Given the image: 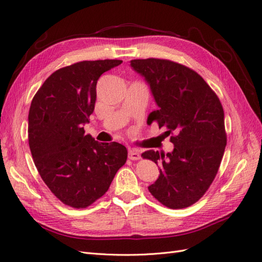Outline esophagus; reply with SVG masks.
<instances>
[{
	"mask_svg": "<svg viewBox=\"0 0 262 262\" xmlns=\"http://www.w3.org/2000/svg\"><path fill=\"white\" fill-rule=\"evenodd\" d=\"M128 156L131 161H138L141 158V155L139 153V150L136 149V148H130L129 149V153H128Z\"/></svg>",
	"mask_w": 262,
	"mask_h": 262,
	"instance_id": "1",
	"label": "esophagus"
}]
</instances>
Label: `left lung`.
Masks as SVG:
<instances>
[{"label":"left lung","instance_id":"obj_1","mask_svg":"<svg viewBox=\"0 0 262 262\" xmlns=\"http://www.w3.org/2000/svg\"><path fill=\"white\" fill-rule=\"evenodd\" d=\"M158 106L150 122L165 126L171 153L149 149L143 158L160 165L148 191L165 207L182 209L201 199L215 178L226 146L224 110L216 94L195 71L164 59L132 60Z\"/></svg>","mask_w":262,"mask_h":262}]
</instances>
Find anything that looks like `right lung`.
Instances as JSON below:
<instances>
[{
  "mask_svg": "<svg viewBox=\"0 0 262 262\" xmlns=\"http://www.w3.org/2000/svg\"><path fill=\"white\" fill-rule=\"evenodd\" d=\"M121 60L82 61L53 72L38 90L28 115V142L39 175L64 204L84 209L104 195L128 157L117 142L99 143L90 122L102 73Z\"/></svg>",
  "mask_w": 262,
  "mask_h": 262,
  "instance_id": "add662e5",
  "label": "right lung"
}]
</instances>
